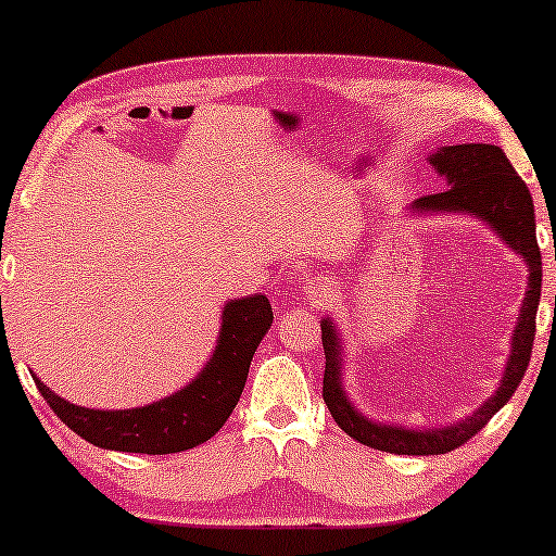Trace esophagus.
I'll return each mask as SVG.
<instances>
[{"label": "esophagus", "mask_w": 556, "mask_h": 556, "mask_svg": "<svg viewBox=\"0 0 556 556\" xmlns=\"http://www.w3.org/2000/svg\"><path fill=\"white\" fill-rule=\"evenodd\" d=\"M308 291V301L314 303V306H326V303L333 301V295H337V291H333V283L331 280H311V286L306 288Z\"/></svg>", "instance_id": "obj_1"}]
</instances>
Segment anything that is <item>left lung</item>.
<instances>
[{
	"label": "left lung",
	"mask_w": 556,
	"mask_h": 556,
	"mask_svg": "<svg viewBox=\"0 0 556 556\" xmlns=\"http://www.w3.org/2000/svg\"><path fill=\"white\" fill-rule=\"evenodd\" d=\"M430 164L440 172V177L447 179V189L420 197L415 207L428 212H473L476 217L489 223L506 240L508 248L523 255V261L529 265V288L527 299L521 303L519 324L514 329L511 354H508L501 387L473 415L443 430L438 428L417 432L400 428V425H375L356 413L349 405L344 387H341V346L337 329L324 318V402L329 407L333 422L356 443L394 455L451 453L489 425L491 417L511 400L516 387L523 379V371L529 367L536 331L539 295H542V253H539L536 242L534 202H531L529 187L516 174L504 151L491 147V143H458V147H445L438 154H432Z\"/></svg>",
	"instance_id": "left-lung-1"
}]
</instances>
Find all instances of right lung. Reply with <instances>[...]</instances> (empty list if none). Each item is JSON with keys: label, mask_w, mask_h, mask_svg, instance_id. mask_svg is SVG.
Wrapping results in <instances>:
<instances>
[{"label": "right lung", "mask_w": 556, "mask_h": 556, "mask_svg": "<svg viewBox=\"0 0 556 556\" xmlns=\"http://www.w3.org/2000/svg\"><path fill=\"white\" fill-rule=\"evenodd\" d=\"M270 324L273 308L265 295L227 303L215 354L202 375L185 390L147 407L116 413L78 407L58 397L37 377L33 379L52 413L88 443L121 453H181L207 443L227 422L245 387L255 349Z\"/></svg>", "instance_id": "obj_1"}]
</instances>
